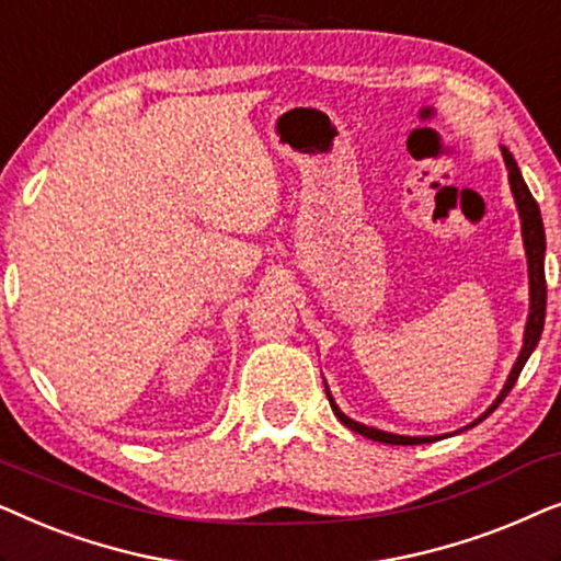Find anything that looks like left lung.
Returning a JSON list of instances; mask_svg holds the SVG:
<instances>
[{
    "mask_svg": "<svg viewBox=\"0 0 561 561\" xmlns=\"http://www.w3.org/2000/svg\"><path fill=\"white\" fill-rule=\"evenodd\" d=\"M501 152H503L505 168H508V181H511L513 198H516V206H518L520 234H524V248H526V260H528V296H531V306H528L524 347H520V355L516 359V365H513L508 380H505L501 396H497L493 405H490V409L482 413V416L474 419L470 426H478L482 419H488L490 413H493L497 405L503 403V398L511 393V388L516 386V380H518L520 370H524L526 359L531 357V352L536 350V344H539V340H541L543 317H547V275H543V252H547V234H543L541 211H539V204H536V198L531 196V191H528L524 175H520L516 160H513V156H511V150L501 148ZM327 398H329V403H332L334 416L340 419L344 426L352 428V432L367 436V439H373V442L403 444V447H405V444H428V442L439 439V436H401V434H390V432H380V428L365 426V424H359V421H352L350 416H344V413L340 411V405L334 403L332 393H329V388H327ZM470 426H465V428H470Z\"/></svg>",
    "mask_w": 561,
    "mask_h": 561,
    "instance_id": "left-lung-1",
    "label": "left lung"
}]
</instances>
